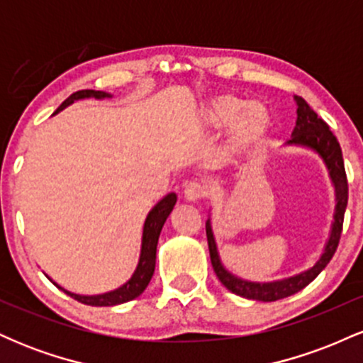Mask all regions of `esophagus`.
Listing matches in <instances>:
<instances>
[{
    "mask_svg": "<svg viewBox=\"0 0 363 363\" xmlns=\"http://www.w3.org/2000/svg\"><path fill=\"white\" fill-rule=\"evenodd\" d=\"M208 194L206 186L201 184L198 181H191L187 182V186L184 187V198L187 201H199Z\"/></svg>",
    "mask_w": 363,
    "mask_h": 363,
    "instance_id": "obj_1",
    "label": "esophagus"
}]
</instances>
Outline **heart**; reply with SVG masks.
<instances>
[{
  "mask_svg": "<svg viewBox=\"0 0 363 363\" xmlns=\"http://www.w3.org/2000/svg\"><path fill=\"white\" fill-rule=\"evenodd\" d=\"M199 121L211 131L228 128V148L234 153L259 145L272 128V114L264 102L245 101L237 94L211 97L199 112Z\"/></svg>",
  "mask_w": 363,
  "mask_h": 363,
  "instance_id": "b5f03b06",
  "label": "heart"
}]
</instances>
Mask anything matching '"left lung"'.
Instances as JSON below:
<instances>
[{
  "label": "left lung",
  "instance_id": "obj_1",
  "mask_svg": "<svg viewBox=\"0 0 363 363\" xmlns=\"http://www.w3.org/2000/svg\"><path fill=\"white\" fill-rule=\"evenodd\" d=\"M297 101V126H295L291 138L289 140V145H303L309 147L319 153L320 157L326 162L329 174H331L333 182L336 187V213H335V223H333L331 237H329L326 251H324L320 259L307 269L306 273L297 274V277L289 278V280L274 281V283H251L244 281L240 278L234 277L223 268L220 262L218 252H216V244L213 239V232H211L210 220L206 222V239H208V249H210V259L211 266H213L216 277L222 281L223 286H227L232 294L240 295L244 298H252V301H262V302H274L280 298L290 297V295L297 294L302 289H306L309 283L314 280L318 274L323 272L335 256L336 249H338L341 230H343V218L345 210L348 205V179L347 172H345V162L343 153H341L340 141L333 135V131L324 123L323 119L311 109L309 104L303 101L302 97H295Z\"/></svg>",
  "mask_w": 363,
  "mask_h": 363
}]
</instances>
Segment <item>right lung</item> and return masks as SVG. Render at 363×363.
Wrapping results in <instances>:
<instances>
[{"label":"right lung","instance_id":"obj_1","mask_svg":"<svg viewBox=\"0 0 363 363\" xmlns=\"http://www.w3.org/2000/svg\"><path fill=\"white\" fill-rule=\"evenodd\" d=\"M86 97H95V99H104V97H111L109 94L101 90H78L74 94L69 95L65 102L57 107L56 112H60L61 109H65L66 106L73 104L78 99H86ZM54 112V114H56ZM177 201V196L174 193H170L165 196L162 201H158L155 208L150 211L147 220H145V227H143V240H141V254H140V262L138 268H136L135 274L131 277V280L124 283L123 286H119L118 290L109 291V294H102V295H77L72 294V291H66L69 297H73L74 301L86 303V306H94V307H109V306H118V303H124L136 298L138 295H141L145 291V289L148 286L150 280H152L153 272H155V259H157V244H158V237H160L162 227H164L165 220L172 211L174 205ZM56 285V283H54ZM57 286V285H56ZM61 289V286H60Z\"/></svg>","mask_w":363,"mask_h":363}]
</instances>
